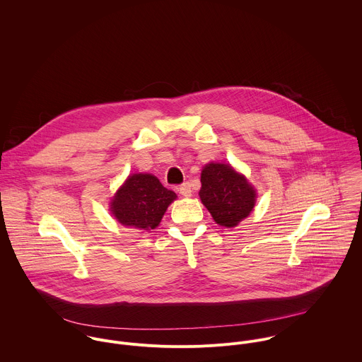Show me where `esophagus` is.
<instances>
[{"mask_svg":"<svg viewBox=\"0 0 362 362\" xmlns=\"http://www.w3.org/2000/svg\"><path fill=\"white\" fill-rule=\"evenodd\" d=\"M178 191H180V194H181L182 197H185V198H189V197L192 195V189H191V184H189V182L181 184L180 188H178Z\"/></svg>","mask_w":362,"mask_h":362,"instance_id":"1","label":"esophagus"}]
</instances>
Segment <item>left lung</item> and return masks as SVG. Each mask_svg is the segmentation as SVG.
Segmentation results:
<instances>
[{"instance_id": "1", "label": "left lung", "mask_w": 362, "mask_h": 362, "mask_svg": "<svg viewBox=\"0 0 362 362\" xmlns=\"http://www.w3.org/2000/svg\"><path fill=\"white\" fill-rule=\"evenodd\" d=\"M201 182V201L217 224L234 227L252 211L257 192L231 165L207 164L202 170Z\"/></svg>"}]
</instances>
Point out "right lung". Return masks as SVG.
Listing matches in <instances>:
<instances>
[{
	"label": "right lung",
	"mask_w": 362,
	"mask_h": 362,
	"mask_svg": "<svg viewBox=\"0 0 362 362\" xmlns=\"http://www.w3.org/2000/svg\"><path fill=\"white\" fill-rule=\"evenodd\" d=\"M177 195L164 188L152 174H132L117 191L111 213L118 223L141 230H153Z\"/></svg>",
	"instance_id": "1"
}]
</instances>
